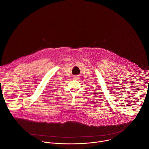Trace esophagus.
<instances>
[{
  "instance_id": "1",
  "label": "esophagus",
  "mask_w": 149,
  "mask_h": 149,
  "mask_svg": "<svg viewBox=\"0 0 149 149\" xmlns=\"http://www.w3.org/2000/svg\"><path fill=\"white\" fill-rule=\"evenodd\" d=\"M79 78H80V77H79V75H75V76H73V79L74 80H78Z\"/></svg>"
}]
</instances>
